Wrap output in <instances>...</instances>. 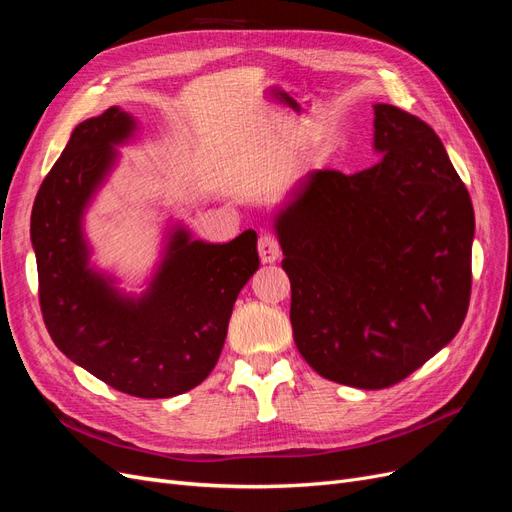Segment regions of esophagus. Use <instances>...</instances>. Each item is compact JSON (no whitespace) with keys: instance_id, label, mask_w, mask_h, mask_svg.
I'll use <instances>...</instances> for the list:
<instances>
[{"instance_id":"34e87169","label":"esophagus","mask_w":512,"mask_h":512,"mask_svg":"<svg viewBox=\"0 0 512 512\" xmlns=\"http://www.w3.org/2000/svg\"><path fill=\"white\" fill-rule=\"evenodd\" d=\"M258 254L262 262H275L282 254L280 239H277L273 232H262L258 239Z\"/></svg>"}]
</instances>
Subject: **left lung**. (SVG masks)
Instances as JSON below:
<instances>
[{
  "label": "left lung",
  "instance_id": "left-lung-1",
  "mask_svg": "<svg viewBox=\"0 0 512 512\" xmlns=\"http://www.w3.org/2000/svg\"><path fill=\"white\" fill-rule=\"evenodd\" d=\"M378 164L312 170L275 220L290 324L322 378L386 389L461 329L472 292L474 209L438 134L376 104Z\"/></svg>",
  "mask_w": 512,
  "mask_h": 512
}]
</instances>
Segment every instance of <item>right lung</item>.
Returning <instances> with one entry per match:
<instances>
[{"label": "right lung", "instance_id": "right-lung-1", "mask_svg": "<svg viewBox=\"0 0 512 512\" xmlns=\"http://www.w3.org/2000/svg\"><path fill=\"white\" fill-rule=\"evenodd\" d=\"M132 128L117 106L74 128L34 200L32 243L55 346L113 389L158 399L194 389L218 363L232 305L260 265L258 237L245 230L211 245L179 230L151 290L141 301L121 299L87 269L81 215L115 160L113 145Z\"/></svg>", "mask_w": 512, "mask_h": 512}]
</instances>
